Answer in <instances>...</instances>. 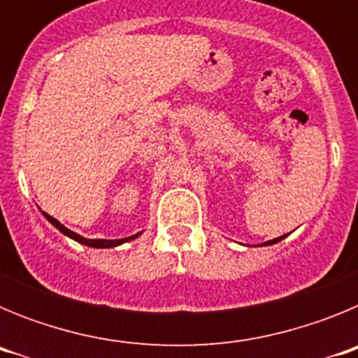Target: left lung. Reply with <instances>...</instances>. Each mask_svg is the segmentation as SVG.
<instances>
[{"mask_svg":"<svg viewBox=\"0 0 358 358\" xmlns=\"http://www.w3.org/2000/svg\"><path fill=\"white\" fill-rule=\"evenodd\" d=\"M283 238H285V235L278 236V238H274V240H268V242H265L264 245H273V243H278V242H280V240H283Z\"/></svg>","mask_w":358,"mask_h":358,"instance_id":"obj_1","label":"left lung"}]
</instances>
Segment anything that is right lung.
Instances as JSON below:
<instances>
[{"mask_svg":"<svg viewBox=\"0 0 358 358\" xmlns=\"http://www.w3.org/2000/svg\"><path fill=\"white\" fill-rule=\"evenodd\" d=\"M43 215L46 218H48V222H52V226H55L57 229L61 231L62 235L69 236V238H73V240H77L78 243H84V245H87V248H98V249L116 248V245H120V243H125V242H129V240H134V238H138V236L141 235V233H136V235L127 236V238H118V240H103V238H93V240H91V238H84V236L77 235V233H73V231L68 229V227H66V226H62V224L59 222L57 218L50 217L48 213H44V211H43Z\"/></svg>","mask_w":358,"mask_h":358,"instance_id":"1","label":"right lung"}]
</instances>
